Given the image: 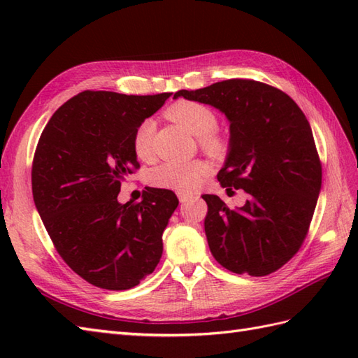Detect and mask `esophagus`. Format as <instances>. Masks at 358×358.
<instances>
[{"label":"esophagus","mask_w":358,"mask_h":358,"mask_svg":"<svg viewBox=\"0 0 358 358\" xmlns=\"http://www.w3.org/2000/svg\"><path fill=\"white\" fill-rule=\"evenodd\" d=\"M177 195H178L180 203H186V201H189L191 199H194V195L189 194V192H177Z\"/></svg>","instance_id":"obj_1"}]
</instances>
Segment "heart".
Returning <instances> with one entry per match:
<instances>
[{"mask_svg": "<svg viewBox=\"0 0 358 358\" xmlns=\"http://www.w3.org/2000/svg\"><path fill=\"white\" fill-rule=\"evenodd\" d=\"M166 117L183 124L196 135L200 146L209 154L220 155L227 149V140L217 131V115L209 106L180 100L166 109ZM155 123L152 120H143L135 127L132 135V149L136 158L149 162L154 157ZM210 172V166L204 159H167L152 167L148 180L152 186L173 189L177 192H192L200 186L203 178Z\"/></svg>", "mask_w": 358, "mask_h": 358, "instance_id": "obj_1", "label": "heart"}]
</instances>
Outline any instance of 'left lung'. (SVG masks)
Here are the masks:
<instances>
[{"label":"left lung","instance_id":"left-lung-1","mask_svg":"<svg viewBox=\"0 0 358 358\" xmlns=\"http://www.w3.org/2000/svg\"><path fill=\"white\" fill-rule=\"evenodd\" d=\"M210 104L231 121L229 155L217 178L249 200L232 210L204 194V231L215 260L235 273L263 277L299 252L322 187V163L303 110L266 83L226 80L173 98Z\"/></svg>","mask_w":358,"mask_h":358}]
</instances>
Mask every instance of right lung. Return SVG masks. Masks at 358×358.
<instances>
[{
    "mask_svg": "<svg viewBox=\"0 0 358 358\" xmlns=\"http://www.w3.org/2000/svg\"><path fill=\"white\" fill-rule=\"evenodd\" d=\"M171 94L85 90L53 113L38 140L32 194L57 252L87 283L126 291L154 272L162 235L178 199L146 187L118 203L121 183L140 169L132 135Z\"/></svg>",
    "mask_w": 358,
    "mask_h": 358,
    "instance_id": "add662e5",
    "label": "right lung"
}]
</instances>
